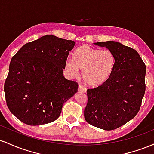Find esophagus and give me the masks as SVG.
I'll return each mask as SVG.
<instances>
[{"mask_svg":"<svg viewBox=\"0 0 154 154\" xmlns=\"http://www.w3.org/2000/svg\"><path fill=\"white\" fill-rule=\"evenodd\" d=\"M78 90L79 91H81V92H84L85 93L86 91V89L85 87H84V86H82V85H79V89H78Z\"/></svg>","mask_w":154,"mask_h":154,"instance_id":"obj_1","label":"esophagus"}]
</instances>
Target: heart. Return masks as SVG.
I'll return each instance as SVG.
<instances>
[{"instance_id": "1", "label": "heart", "mask_w": 154, "mask_h": 154, "mask_svg": "<svg viewBox=\"0 0 154 154\" xmlns=\"http://www.w3.org/2000/svg\"><path fill=\"white\" fill-rule=\"evenodd\" d=\"M116 63L115 55L110 50H100L84 45L74 51L72 60H67L65 69L72 76L77 75L79 70L82 71L84 84L95 87L110 79Z\"/></svg>"}]
</instances>
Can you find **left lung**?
Here are the masks:
<instances>
[{
    "label": "left lung",
    "mask_w": 154,
    "mask_h": 154,
    "mask_svg": "<svg viewBox=\"0 0 154 154\" xmlns=\"http://www.w3.org/2000/svg\"><path fill=\"white\" fill-rule=\"evenodd\" d=\"M115 55L116 67L110 78L94 89H87L84 118L91 125L113 130L137 115L146 91V67L137 51L116 41L97 42Z\"/></svg>",
    "instance_id": "obj_1"
}]
</instances>
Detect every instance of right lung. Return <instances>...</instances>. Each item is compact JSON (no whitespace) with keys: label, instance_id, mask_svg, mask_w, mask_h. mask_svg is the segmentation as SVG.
Wrapping results in <instances>:
<instances>
[{"label":"right lung","instance_id":"add662e5","mask_svg":"<svg viewBox=\"0 0 154 154\" xmlns=\"http://www.w3.org/2000/svg\"><path fill=\"white\" fill-rule=\"evenodd\" d=\"M74 46V41L47 35L25 44L11 58L4 92L8 109L19 120L38 126L58 119L79 87L63 76Z\"/></svg>","mask_w":154,"mask_h":154}]
</instances>
